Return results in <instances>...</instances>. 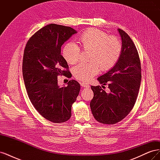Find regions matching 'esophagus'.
Instances as JSON below:
<instances>
[{
  "label": "esophagus",
  "mask_w": 160,
  "mask_h": 160,
  "mask_svg": "<svg viewBox=\"0 0 160 160\" xmlns=\"http://www.w3.org/2000/svg\"><path fill=\"white\" fill-rule=\"evenodd\" d=\"M81 85L82 86V87H83V88H89V85L88 84V83H81Z\"/></svg>",
  "instance_id": "1"
}]
</instances>
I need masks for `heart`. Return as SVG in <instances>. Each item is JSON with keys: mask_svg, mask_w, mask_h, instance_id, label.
<instances>
[{"mask_svg": "<svg viewBox=\"0 0 160 160\" xmlns=\"http://www.w3.org/2000/svg\"><path fill=\"white\" fill-rule=\"evenodd\" d=\"M85 51H90L88 63L80 64L73 69V75L80 81L88 82L99 73L100 69L108 71L112 69L119 61L122 52V42L118 37L97 29L84 32L79 38ZM62 55L67 62L73 65L81 59L80 48L73 42L64 47Z\"/></svg>", "mask_w": 160, "mask_h": 160, "instance_id": "b5f03b06", "label": "heart"}]
</instances>
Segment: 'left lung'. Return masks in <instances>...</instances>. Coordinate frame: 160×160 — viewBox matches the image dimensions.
<instances>
[{"instance_id": "8db88e82", "label": "left lung", "mask_w": 160, "mask_h": 160, "mask_svg": "<svg viewBox=\"0 0 160 160\" xmlns=\"http://www.w3.org/2000/svg\"><path fill=\"white\" fill-rule=\"evenodd\" d=\"M122 37V52L116 65L98 80L101 86H91L93 98L90 102L92 114L101 123L115 124L129 113L136 102L142 79V68L138 50L124 31L118 28ZM108 85L109 91L102 89Z\"/></svg>"}]
</instances>
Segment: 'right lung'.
I'll return each mask as SVG.
<instances>
[{"label":"right lung","instance_id":"obj_1","mask_svg":"<svg viewBox=\"0 0 160 160\" xmlns=\"http://www.w3.org/2000/svg\"><path fill=\"white\" fill-rule=\"evenodd\" d=\"M75 33L71 27L50 24L32 35L24 51L22 76L28 98L38 112L53 123L70 119L72 105L80 91L75 80L61 88L57 80L59 75L72 76L61 48Z\"/></svg>","mask_w":160,"mask_h":160}]
</instances>
